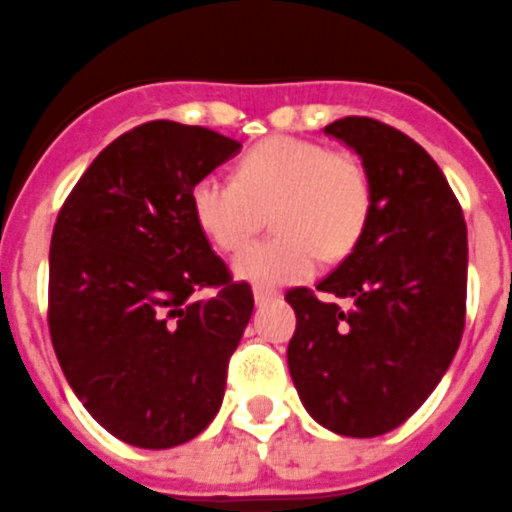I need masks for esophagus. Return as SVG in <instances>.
Listing matches in <instances>:
<instances>
[{
  "label": "esophagus",
  "mask_w": 512,
  "mask_h": 512,
  "mask_svg": "<svg viewBox=\"0 0 512 512\" xmlns=\"http://www.w3.org/2000/svg\"><path fill=\"white\" fill-rule=\"evenodd\" d=\"M277 298H279V292L266 290V287H256V290H253V300H256V305H264L269 303V300H277Z\"/></svg>",
  "instance_id": "esophagus-1"
}]
</instances>
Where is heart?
I'll return each mask as SVG.
<instances>
[{
    "label": "heart",
    "instance_id": "heart-1",
    "mask_svg": "<svg viewBox=\"0 0 512 512\" xmlns=\"http://www.w3.org/2000/svg\"><path fill=\"white\" fill-rule=\"evenodd\" d=\"M196 225L220 251H240L272 212L279 235L253 243L235 274L256 285H287L342 259L362 238L373 209V183L349 152L295 137L256 144L230 178L207 176L191 191Z\"/></svg>",
    "mask_w": 512,
    "mask_h": 512
}]
</instances>
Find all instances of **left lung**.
Listing matches in <instances>:
<instances>
[{"label": "left lung", "mask_w": 512, "mask_h": 512, "mask_svg": "<svg viewBox=\"0 0 512 512\" xmlns=\"http://www.w3.org/2000/svg\"><path fill=\"white\" fill-rule=\"evenodd\" d=\"M323 131L362 157L373 209L357 246L316 290L285 295L298 316L287 365L318 425L375 438L425 404L461 344L466 222L443 170L404 131L368 116Z\"/></svg>", "instance_id": "obj_1"}]
</instances>
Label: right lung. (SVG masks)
<instances>
[{
  "label": "right lung",
  "instance_id": "obj_1",
  "mask_svg": "<svg viewBox=\"0 0 512 512\" xmlns=\"http://www.w3.org/2000/svg\"><path fill=\"white\" fill-rule=\"evenodd\" d=\"M238 150L204 126L147 121L95 157L56 217L51 344L87 412L137 448H173L212 422L253 313L251 285L191 207L196 183Z\"/></svg>",
  "mask_w": 512,
  "mask_h": 512
}]
</instances>
